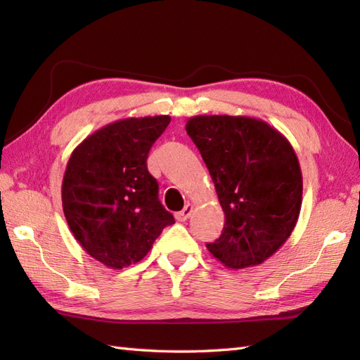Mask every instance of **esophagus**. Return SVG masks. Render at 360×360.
Returning a JSON list of instances; mask_svg holds the SVG:
<instances>
[{"label": "esophagus", "instance_id": "1", "mask_svg": "<svg viewBox=\"0 0 360 360\" xmlns=\"http://www.w3.org/2000/svg\"><path fill=\"white\" fill-rule=\"evenodd\" d=\"M193 209H195L193 204H187L186 207L182 209L181 212L176 213L174 217H176V219H178V221H187L190 218V215H192V213H193Z\"/></svg>", "mask_w": 360, "mask_h": 360}]
</instances>
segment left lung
Wrapping results in <instances>:
<instances>
[{
    "instance_id": "obj_1",
    "label": "left lung",
    "mask_w": 360,
    "mask_h": 360,
    "mask_svg": "<svg viewBox=\"0 0 360 360\" xmlns=\"http://www.w3.org/2000/svg\"><path fill=\"white\" fill-rule=\"evenodd\" d=\"M186 129L226 217L209 252L232 269L262 264L286 243L300 215L303 179L292 145L267 122L248 116H195Z\"/></svg>"
}]
</instances>
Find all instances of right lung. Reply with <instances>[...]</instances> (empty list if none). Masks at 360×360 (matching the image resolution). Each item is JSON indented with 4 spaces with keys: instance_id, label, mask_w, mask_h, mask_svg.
<instances>
[{
    "instance_id": "1",
    "label": "right lung",
    "mask_w": 360,
    "mask_h": 360,
    "mask_svg": "<svg viewBox=\"0 0 360 360\" xmlns=\"http://www.w3.org/2000/svg\"><path fill=\"white\" fill-rule=\"evenodd\" d=\"M170 120H116L89 134L68 160L62 184L68 226L86 254L111 269L141 262L174 223L147 168L151 145Z\"/></svg>"
}]
</instances>
